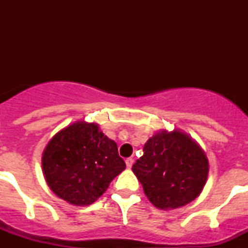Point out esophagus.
Instances as JSON below:
<instances>
[{"label":"esophagus","mask_w":248,"mask_h":248,"mask_svg":"<svg viewBox=\"0 0 248 248\" xmlns=\"http://www.w3.org/2000/svg\"><path fill=\"white\" fill-rule=\"evenodd\" d=\"M125 164H126V166L130 169L131 166H133V164H134V159H133V157H128V159L125 160Z\"/></svg>","instance_id":"1"}]
</instances>
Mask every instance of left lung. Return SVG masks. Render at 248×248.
I'll list each match as a JSON object with an SVG mask.
<instances>
[{
  "instance_id": "8db88e82",
  "label": "left lung",
  "mask_w": 248,
  "mask_h": 248,
  "mask_svg": "<svg viewBox=\"0 0 248 248\" xmlns=\"http://www.w3.org/2000/svg\"><path fill=\"white\" fill-rule=\"evenodd\" d=\"M131 170L149 200L159 209H176L198 198L209 175V161L181 131H161L146 141Z\"/></svg>"
}]
</instances>
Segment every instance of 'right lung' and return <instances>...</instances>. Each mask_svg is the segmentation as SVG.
<instances>
[{"label": "right lung", "mask_w": 248, "mask_h": 248, "mask_svg": "<svg viewBox=\"0 0 248 248\" xmlns=\"http://www.w3.org/2000/svg\"><path fill=\"white\" fill-rule=\"evenodd\" d=\"M42 168L50 190L77 206L91 205L125 169L115 141L97 124L74 123L57 133L46 146Z\"/></svg>", "instance_id": "1"}]
</instances>
